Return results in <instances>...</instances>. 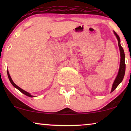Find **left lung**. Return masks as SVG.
I'll return each instance as SVG.
<instances>
[{"mask_svg": "<svg viewBox=\"0 0 131 131\" xmlns=\"http://www.w3.org/2000/svg\"><path fill=\"white\" fill-rule=\"evenodd\" d=\"M113 32H114V35L116 36V38H117L118 40V45H119L120 53H121V62H120V66H119V71H118V74L117 75V76H116L115 80H114L113 83L111 92H112L113 91L114 89L117 87V86L119 85L122 82L123 78H124V76H125V68H126V65H125V52H124V51H123V48L121 46V39H120V37L119 36L117 35V34L114 31H113Z\"/></svg>", "mask_w": 131, "mask_h": 131, "instance_id": "left-lung-1", "label": "left lung"}]
</instances>
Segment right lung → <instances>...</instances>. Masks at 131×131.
<instances>
[{"instance_id":"add662e5","label":"right lung","mask_w":131,"mask_h":131,"mask_svg":"<svg viewBox=\"0 0 131 131\" xmlns=\"http://www.w3.org/2000/svg\"><path fill=\"white\" fill-rule=\"evenodd\" d=\"M7 74H8V76L9 79V81H10V83H11L12 85H13L14 87L15 88H17V89H18V90H19V91H20V92H22L23 94H24V95H27V96H29V97H35V96L31 95L30 94V93L27 92V91H26L23 90V89H21V88H19V86H17V85H16V84H15V83H14V82H13V80H12V78H11V77H10V74H9V71H8V70H7Z\"/></svg>"}]
</instances>
